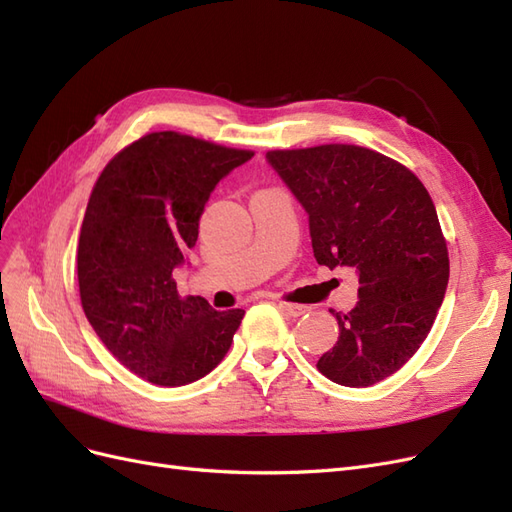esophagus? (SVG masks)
Returning a JSON list of instances; mask_svg holds the SVG:
<instances>
[{
	"label": "esophagus",
	"mask_w": 512,
	"mask_h": 512,
	"mask_svg": "<svg viewBox=\"0 0 512 512\" xmlns=\"http://www.w3.org/2000/svg\"><path fill=\"white\" fill-rule=\"evenodd\" d=\"M277 307H280L282 312H284L286 316H290V318H299V316H303V314L307 312L305 305H294V303H286V301H282Z\"/></svg>",
	"instance_id": "esophagus-1"
}]
</instances>
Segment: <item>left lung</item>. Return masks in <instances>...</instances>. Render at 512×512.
<instances>
[{"instance_id": "left-lung-1", "label": "left lung", "mask_w": 512, "mask_h": 512, "mask_svg": "<svg viewBox=\"0 0 512 512\" xmlns=\"http://www.w3.org/2000/svg\"><path fill=\"white\" fill-rule=\"evenodd\" d=\"M269 164L309 215L318 265L352 267L359 301L316 367L361 389L389 378L421 348L448 284V250L436 207L418 177L356 145L269 151Z\"/></svg>"}]
</instances>
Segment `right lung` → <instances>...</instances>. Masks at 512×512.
<instances>
[{
  "label": "right lung",
  "instance_id": "right-lung-1",
  "mask_svg": "<svg viewBox=\"0 0 512 512\" xmlns=\"http://www.w3.org/2000/svg\"><path fill=\"white\" fill-rule=\"evenodd\" d=\"M254 151L151 132L108 162L79 237L83 312L115 359L158 386L205 378L226 356L243 309L181 299L173 271L196 245L215 185Z\"/></svg>",
  "mask_w": 512,
  "mask_h": 512
}]
</instances>
